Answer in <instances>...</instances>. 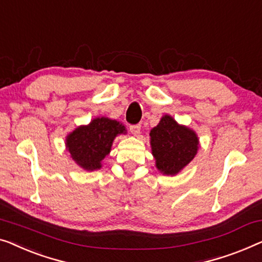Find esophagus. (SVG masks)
I'll return each mask as SVG.
<instances>
[{
    "mask_svg": "<svg viewBox=\"0 0 262 262\" xmlns=\"http://www.w3.org/2000/svg\"><path fill=\"white\" fill-rule=\"evenodd\" d=\"M130 131L132 135L138 136L140 132V125H132V126H130Z\"/></svg>",
    "mask_w": 262,
    "mask_h": 262,
    "instance_id": "esophagus-1",
    "label": "esophagus"
}]
</instances>
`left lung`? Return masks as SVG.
Masks as SVG:
<instances>
[{
    "mask_svg": "<svg viewBox=\"0 0 262 262\" xmlns=\"http://www.w3.org/2000/svg\"><path fill=\"white\" fill-rule=\"evenodd\" d=\"M151 154L163 175L176 176L197 155L200 139L196 132L164 115L150 131Z\"/></svg>",
    "mask_w": 262,
    "mask_h": 262,
    "instance_id": "obj_1",
    "label": "left lung"
}]
</instances>
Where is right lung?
I'll return each mask as SVG.
<instances>
[{"label": "right lung", "mask_w": 262, "mask_h": 262, "mask_svg": "<svg viewBox=\"0 0 262 262\" xmlns=\"http://www.w3.org/2000/svg\"><path fill=\"white\" fill-rule=\"evenodd\" d=\"M126 134V127L118 120L96 117L87 125H80L67 135L66 150L81 169L94 171L101 169V163L111 152L117 136Z\"/></svg>", "instance_id": "add662e5"}]
</instances>
